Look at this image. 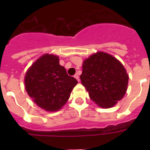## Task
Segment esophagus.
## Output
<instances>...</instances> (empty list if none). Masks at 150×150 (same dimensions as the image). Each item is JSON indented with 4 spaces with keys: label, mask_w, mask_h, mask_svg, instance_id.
I'll return each instance as SVG.
<instances>
[{
    "label": "esophagus",
    "mask_w": 150,
    "mask_h": 150,
    "mask_svg": "<svg viewBox=\"0 0 150 150\" xmlns=\"http://www.w3.org/2000/svg\"><path fill=\"white\" fill-rule=\"evenodd\" d=\"M74 77L76 78V79L77 80L78 82H79V76H78L77 74H75V75H74Z\"/></svg>",
    "instance_id": "obj_1"
}]
</instances>
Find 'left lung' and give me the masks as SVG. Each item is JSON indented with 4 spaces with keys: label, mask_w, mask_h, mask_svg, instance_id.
Returning <instances> with one entry per match:
<instances>
[{
    "label": "left lung",
    "mask_w": 150,
    "mask_h": 150,
    "mask_svg": "<svg viewBox=\"0 0 150 150\" xmlns=\"http://www.w3.org/2000/svg\"><path fill=\"white\" fill-rule=\"evenodd\" d=\"M128 75L119 60L98 52L83 62L80 79L90 98L102 108H110L126 93Z\"/></svg>",
    "instance_id": "8db88e82"
}]
</instances>
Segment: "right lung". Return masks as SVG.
<instances>
[{
    "label": "right lung",
    "instance_id": "right-lung-1",
    "mask_svg": "<svg viewBox=\"0 0 150 150\" xmlns=\"http://www.w3.org/2000/svg\"><path fill=\"white\" fill-rule=\"evenodd\" d=\"M77 80L67 75L57 55L44 54L28 68L25 89L34 103L49 112L60 110L70 98Z\"/></svg>",
    "mask_w": 150,
    "mask_h": 150
}]
</instances>
